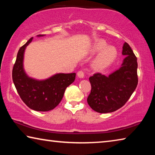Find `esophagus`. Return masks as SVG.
I'll return each mask as SVG.
<instances>
[{"label": "esophagus", "instance_id": "34e87169", "mask_svg": "<svg viewBox=\"0 0 155 155\" xmlns=\"http://www.w3.org/2000/svg\"><path fill=\"white\" fill-rule=\"evenodd\" d=\"M77 76L79 78H83L84 76H85V73L83 71V70H80L77 72Z\"/></svg>", "mask_w": 155, "mask_h": 155}]
</instances>
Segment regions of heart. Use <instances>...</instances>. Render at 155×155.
Returning a JSON list of instances; mask_svg holds the SVG:
<instances>
[{"mask_svg": "<svg viewBox=\"0 0 155 155\" xmlns=\"http://www.w3.org/2000/svg\"><path fill=\"white\" fill-rule=\"evenodd\" d=\"M107 46V44L104 40H98L94 44L92 50L94 52L101 51L94 61V66L97 69H103L109 66L116 59V48L112 46Z\"/></svg>", "mask_w": 155, "mask_h": 155, "instance_id": "heart-1", "label": "heart"}]
</instances>
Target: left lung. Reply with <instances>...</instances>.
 I'll use <instances>...</instances> for the list:
<instances>
[{"label": "left lung", "instance_id": "8db88e82", "mask_svg": "<svg viewBox=\"0 0 155 155\" xmlns=\"http://www.w3.org/2000/svg\"><path fill=\"white\" fill-rule=\"evenodd\" d=\"M122 48L126 57L119 70L109 77L97 72L89 78L91 90L87 103L96 112L106 114L121 108L137 87V57L128 43L125 42Z\"/></svg>", "mask_w": 155, "mask_h": 155}]
</instances>
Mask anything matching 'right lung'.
<instances>
[{
  "label": "right lung",
  "instance_id": "right-lung-1",
  "mask_svg": "<svg viewBox=\"0 0 155 155\" xmlns=\"http://www.w3.org/2000/svg\"><path fill=\"white\" fill-rule=\"evenodd\" d=\"M32 39L18 51L12 70L13 81L20 98L27 107L38 111H51L61 101L65 89L74 81L76 73L57 74L44 81L28 77L23 69V56Z\"/></svg>",
  "mask_w": 155,
  "mask_h": 155
}]
</instances>
